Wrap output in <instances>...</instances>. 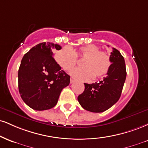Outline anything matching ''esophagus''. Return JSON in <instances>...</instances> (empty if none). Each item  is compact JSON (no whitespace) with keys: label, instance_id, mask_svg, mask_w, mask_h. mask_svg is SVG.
<instances>
[{"label":"esophagus","instance_id":"34e87169","mask_svg":"<svg viewBox=\"0 0 148 148\" xmlns=\"http://www.w3.org/2000/svg\"><path fill=\"white\" fill-rule=\"evenodd\" d=\"M74 81H75V79H74V78H73V77H71V78H70V83H72L73 82H74Z\"/></svg>","mask_w":148,"mask_h":148}]
</instances>
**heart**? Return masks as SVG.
Segmentation results:
<instances>
[{
	"instance_id": "obj_1",
	"label": "heart",
	"mask_w": 148,
	"mask_h": 148,
	"mask_svg": "<svg viewBox=\"0 0 148 148\" xmlns=\"http://www.w3.org/2000/svg\"><path fill=\"white\" fill-rule=\"evenodd\" d=\"M77 58L84 59L82 68L74 69L70 74L76 79L83 81H90L94 76L100 79L110 71L112 60L106 52L100 51L94 45H88L72 50L65 47L55 54V60L58 65L65 71H70L77 64Z\"/></svg>"
}]
</instances>
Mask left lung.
I'll use <instances>...</instances> for the list:
<instances>
[{"label": "left lung", "mask_w": 148, "mask_h": 148, "mask_svg": "<svg viewBox=\"0 0 148 148\" xmlns=\"http://www.w3.org/2000/svg\"><path fill=\"white\" fill-rule=\"evenodd\" d=\"M110 54L112 65L103 81L84 83L85 90L78 97L82 108L92 112H103L114 106L121 95L126 79L125 60L115 48Z\"/></svg>", "instance_id": "1"}]
</instances>
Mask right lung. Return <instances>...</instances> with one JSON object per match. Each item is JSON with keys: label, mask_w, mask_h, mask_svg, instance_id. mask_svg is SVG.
I'll list each match as a JSON object with an SVG mask.
<instances>
[{"label": "right lung", "mask_w": 148, "mask_h": 148, "mask_svg": "<svg viewBox=\"0 0 148 148\" xmlns=\"http://www.w3.org/2000/svg\"><path fill=\"white\" fill-rule=\"evenodd\" d=\"M61 47L41 42L27 52L19 67L18 90L25 103L33 110L42 111L56 106L62 90L70 82L66 74L53 58L51 49Z\"/></svg>", "instance_id": "obj_1"}]
</instances>
